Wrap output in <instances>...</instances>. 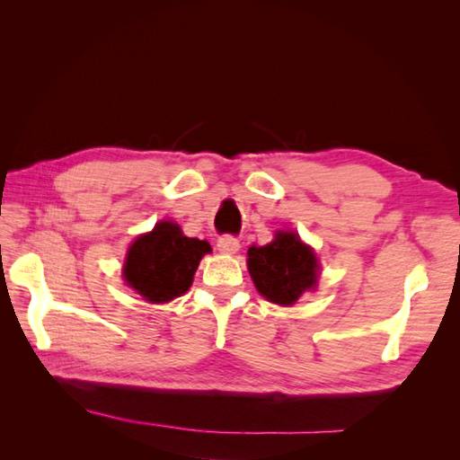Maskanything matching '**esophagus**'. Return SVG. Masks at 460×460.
I'll use <instances>...</instances> for the list:
<instances>
[{
    "mask_svg": "<svg viewBox=\"0 0 460 460\" xmlns=\"http://www.w3.org/2000/svg\"><path fill=\"white\" fill-rule=\"evenodd\" d=\"M217 247L220 253L234 255L240 252V242H238V238H234V235H222V238H218V242H217Z\"/></svg>",
    "mask_w": 460,
    "mask_h": 460,
    "instance_id": "obj_1",
    "label": "esophagus"
}]
</instances>
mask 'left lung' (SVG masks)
Wrapping results in <instances>:
<instances>
[{
    "label": "left lung",
    "instance_id": "1",
    "mask_svg": "<svg viewBox=\"0 0 460 460\" xmlns=\"http://www.w3.org/2000/svg\"><path fill=\"white\" fill-rule=\"evenodd\" d=\"M247 269L259 294L270 303L289 307L305 291L314 289L318 259L296 232L278 230L267 245L247 249Z\"/></svg>",
    "mask_w": 460,
    "mask_h": 460
}]
</instances>
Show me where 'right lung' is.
Wrapping results in <instances>:
<instances>
[{
	"label": "right lung",
	"mask_w": 460,
	"mask_h": 460,
	"mask_svg": "<svg viewBox=\"0 0 460 460\" xmlns=\"http://www.w3.org/2000/svg\"><path fill=\"white\" fill-rule=\"evenodd\" d=\"M211 252L205 240L188 238L171 220L137 235L122 267L127 284L149 303H166L190 289L199 261Z\"/></svg>",
	"instance_id": "1"
}]
</instances>
